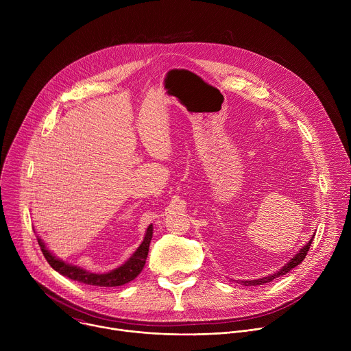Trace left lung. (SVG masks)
<instances>
[{
	"label": "left lung",
	"mask_w": 351,
	"mask_h": 351,
	"mask_svg": "<svg viewBox=\"0 0 351 351\" xmlns=\"http://www.w3.org/2000/svg\"><path fill=\"white\" fill-rule=\"evenodd\" d=\"M315 233L311 236V239L298 250V252L293 256V258H290L279 271L274 272L272 275H268V276H264V278H260V279H254V280H240V285H244V286H260V285H265L268 282H272L275 278L278 276H282L285 274H287L289 271H291L293 268H295L298 264H302V261L306 258L308 250H310V245L313 243V239H314Z\"/></svg>",
	"instance_id": "8db88e82"
}]
</instances>
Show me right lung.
Instances as JSON below:
<instances>
[{"label":"right lung","mask_w":351,"mask_h":351,"mask_svg":"<svg viewBox=\"0 0 351 351\" xmlns=\"http://www.w3.org/2000/svg\"><path fill=\"white\" fill-rule=\"evenodd\" d=\"M152 237H153V225H149L147 228V232L144 234L141 244L136 248V252L130 256V258H128L121 267L104 274L90 272L77 265L68 264L49 252L45 243L38 236H37V241L48 264L61 275L68 276L69 279L77 280L84 285L99 286V287H115V286H122L125 283L132 282L143 271L147 256H148V247H149V243H152Z\"/></svg>","instance_id":"right-lung-1"}]
</instances>
